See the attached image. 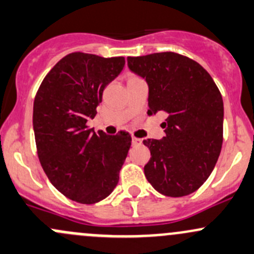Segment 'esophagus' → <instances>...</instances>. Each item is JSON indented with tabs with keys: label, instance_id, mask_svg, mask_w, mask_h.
<instances>
[{
	"label": "esophagus",
	"instance_id": "1",
	"mask_svg": "<svg viewBox=\"0 0 254 254\" xmlns=\"http://www.w3.org/2000/svg\"><path fill=\"white\" fill-rule=\"evenodd\" d=\"M141 143H142V140H141V138H137L135 137V136H132V145L137 146V145H141Z\"/></svg>",
	"mask_w": 254,
	"mask_h": 254
}]
</instances>
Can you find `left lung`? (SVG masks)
<instances>
[{
  "mask_svg": "<svg viewBox=\"0 0 254 254\" xmlns=\"http://www.w3.org/2000/svg\"><path fill=\"white\" fill-rule=\"evenodd\" d=\"M148 85V114H167L165 136L147 138L146 179L159 193L183 197L198 190L214 169L223 145L220 91L201 64L174 52L127 57Z\"/></svg>",
  "mask_w": 254,
  "mask_h": 254,
  "instance_id": "8db88e82",
  "label": "left lung"
}]
</instances>
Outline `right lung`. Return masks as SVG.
Wrapping results in <instances>:
<instances>
[{
  "label": "right lung",
  "mask_w": 254,
  "mask_h": 254,
  "mask_svg": "<svg viewBox=\"0 0 254 254\" xmlns=\"http://www.w3.org/2000/svg\"><path fill=\"white\" fill-rule=\"evenodd\" d=\"M124 64V57L69 53L35 96L33 125L42 169L61 193L79 203L93 204L112 193L131 145L127 132L96 134L86 125Z\"/></svg>",
  "instance_id": "add662e5"
}]
</instances>
